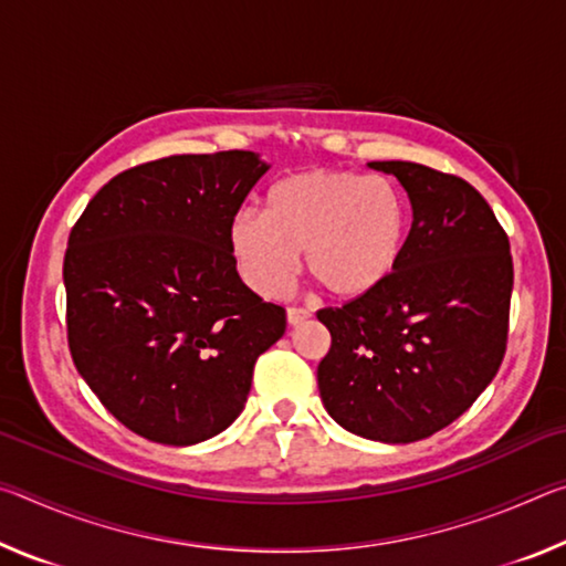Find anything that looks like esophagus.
<instances>
[{
  "instance_id": "1",
  "label": "esophagus",
  "mask_w": 566,
  "mask_h": 566,
  "mask_svg": "<svg viewBox=\"0 0 566 566\" xmlns=\"http://www.w3.org/2000/svg\"><path fill=\"white\" fill-rule=\"evenodd\" d=\"M310 317H312V312L304 310V306H290V310H286V322H290L292 327H296V324H302Z\"/></svg>"
}]
</instances>
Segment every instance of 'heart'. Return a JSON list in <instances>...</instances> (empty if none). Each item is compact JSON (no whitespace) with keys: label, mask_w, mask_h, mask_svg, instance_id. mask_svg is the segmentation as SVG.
<instances>
[{"label":"heart","mask_w":566,"mask_h":566,"mask_svg":"<svg viewBox=\"0 0 566 566\" xmlns=\"http://www.w3.org/2000/svg\"><path fill=\"white\" fill-rule=\"evenodd\" d=\"M229 252L256 294L284 292L304 272L334 300H359L397 270L409 239V205L385 177L312 169L274 181L264 214L229 219Z\"/></svg>","instance_id":"heart-1"}]
</instances>
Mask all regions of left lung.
<instances>
[{
	"mask_svg": "<svg viewBox=\"0 0 566 566\" xmlns=\"http://www.w3.org/2000/svg\"><path fill=\"white\" fill-rule=\"evenodd\" d=\"M411 202L397 270L375 292L319 310L332 347L322 405L347 432L385 444L432 437L474 405L504 359L514 266L486 199L415 161H369Z\"/></svg>",
	"mask_w": 566,
	"mask_h": 566,
	"instance_id": "left-lung-1",
	"label": "left lung"
}]
</instances>
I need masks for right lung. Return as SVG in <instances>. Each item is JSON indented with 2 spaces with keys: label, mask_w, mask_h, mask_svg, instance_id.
Wrapping results in <instances>:
<instances>
[{
  "label": "right lung",
  "mask_w": 566,
  "mask_h": 566,
  "mask_svg": "<svg viewBox=\"0 0 566 566\" xmlns=\"http://www.w3.org/2000/svg\"><path fill=\"white\" fill-rule=\"evenodd\" d=\"M270 169L254 151L175 155L109 179L64 254L74 367L149 442L189 447L242 415L286 314L239 280L229 219Z\"/></svg>",
  "instance_id": "obj_1"
}]
</instances>
